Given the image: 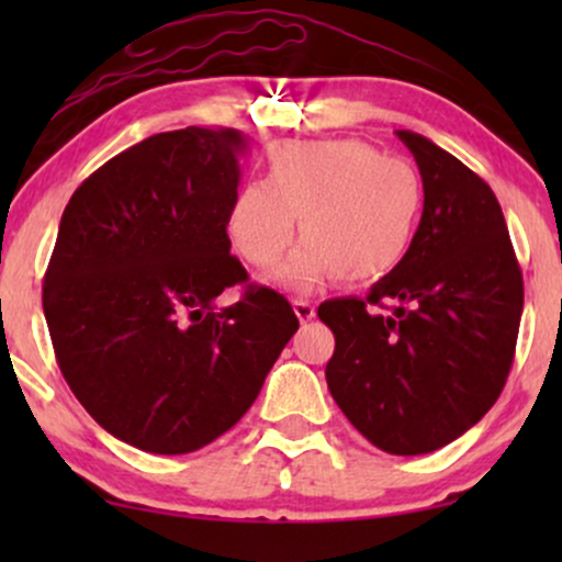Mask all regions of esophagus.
I'll list each match as a JSON object with an SVG mask.
<instances>
[{"label": "esophagus", "instance_id": "obj_1", "mask_svg": "<svg viewBox=\"0 0 562 562\" xmlns=\"http://www.w3.org/2000/svg\"><path fill=\"white\" fill-rule=\"evenodd\" d=\"M293 312L301 322H308L314 317V303L306 301V299H295L293 301Z\"/></svg>", "mask_w": 562, "mask_h": 562}]
</instances>
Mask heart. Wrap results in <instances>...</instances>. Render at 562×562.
I'll return each mask as SVG.
<instances>
[{
    "instance_id": "1",
    "label": "heart",
    "mask_w": 562,
    "mask_h": 562,
    "mask_svg": "<svg viewBox=\"0 0 562 562\" xmlns=\"http://www.w3.org/2000/svg\"><path fill=\"white\" fill-rule=\"evenodd\" d=\"M423 211V179L412 160L385 156L362 139H285L263 158V182L237 187L227 235L250 267L267 269L303 243L277 280L317 288L338 272L359 282L391 272L404 259Z\"/></svg>"
}]
</instances>
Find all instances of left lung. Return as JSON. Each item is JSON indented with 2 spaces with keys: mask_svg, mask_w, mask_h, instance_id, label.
<instances>
[{
  "mask_svg": "<svg viewBox=\"0 0 562 562\" xmlns=\"http://www.w3.org/2000/svg\"><path fill=\"white\" fill-rule=\"evenodd\" d=\"M396 134L423 177L420 227L367 299L325 301L317 314L335 335L327 389L353 428L389 454H428L505 389L524 274L492 187L423 134Z\"/></svg>",
  "mask_w": 562,
  "mask_h": 562,
  "instance_id": "obj_1",
  "label": "left lung"
}]
</instances>
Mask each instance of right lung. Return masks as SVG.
Masks as SVG:
<instances>
[{
	"label": "right lung",
	"instance_id": "obj_1",
	"mask_svg": "<svg viewBox=\"0 0 562 562\" xmlns=\"http://www.w3.org/2000/svg\"><path fill=\"white\" fill-rule=\"evenodd\" d=\"M235 128L153 134L100 166L63 211L42 303L63 378L108 434L187 454L235 425L299 330L285 295L229 254ZM246 288L227 310L213 301Z\"/></svg>",
	"mask_w": 562,
	"mask_h": 562
}]
</instances>
